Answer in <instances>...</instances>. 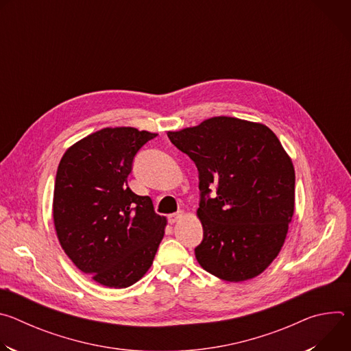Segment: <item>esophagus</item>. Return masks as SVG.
Segmentation results:
<instances>
[{
  "mask_svg": "<svg viewBox=\"0 0 351 351\" xmlns=\"http://www.w3.org/2000/svg\"><path fill=\"white\" fill-rule=\"evenodd\" d=\"M183 217H184V213H183V211H179V213H176V214H171L169 218H168V221H169V223H175V222L180 221Z\"/></svg>",
  "mask_w": 351,
  "mask_h": 351,
  "instance_id": "1",
  "label": "esophagus"
}]
</instances>
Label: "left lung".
Instances as JSON below:
<instances>
[{"instance_id": "1", "label": "left lung", "mask_w": 351, "mask_h": 351, "mask_svg": "<svg viewBox=\"0 0 351 351\" xmlns=\"http://www.w3.org/2000/svg\"><path fill=\"white\" fill-rule=\"evenodd\" d=\"M168 137L198 169L197 217L204 230L194 248L198 264L226 282L263 274L282 250L294 213V167L276 134L263 123L214 117Z\"/></svg>"}]
</instances>
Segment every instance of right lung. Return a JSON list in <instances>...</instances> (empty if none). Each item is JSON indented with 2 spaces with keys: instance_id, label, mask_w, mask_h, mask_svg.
Listing matches in <instances>:
<instances>
[{
  "instance_id": "1",
  "label": "right lung",
  "mask_w": 351,
  "mask_h": 351,
  "mask_svg": "<svg viewBox=\"0 0 351 351\" xmlns=\"http://www.w3.org/2000/svg\"><path fill=\"white\" fill-rule=\"evenodd\" d=\"M157 136L136 128H104L71 145L58 165L53 218L65 254L86 275L123 289L153 265L167 218L148 195L128 187L133 158Z\"/></svg>"
}]
</instances>
